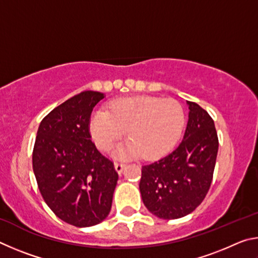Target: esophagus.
Masks as SVG:
<instances>
[{"label":"esophagus","instance_id":"1","mask_svg":"<svg viewBox=\"0 0 258 258\" xmlns=\"http://www.w3.org/2000/svg\"><path fill=\"white\" fill-rule=\"evenodd\" d=\"M125 164H123V163H119V161H116L115 163V169L117 171V173L118 174H120L121 172H123V169L125 168Z\"/></svg>","mask_w":258,"mask_h":258}]
</instances>
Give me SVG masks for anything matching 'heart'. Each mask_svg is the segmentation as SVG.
<instances>
[{
    "instance_id": "heart-1",
    "label": "heart",
    "mask_w": 258,
    "mask_h": 258,
    "mask_svg": "<svg viewBox=\"0 0 258 258\" xmlns=\"http://www.w3.org/2000/svg\"><path fill=\"white\" fill-rule=\"evenodd\" d=\"M185 124V113L174 99L157 97L123 98L108 110L95 111L90 120L93 141L101 150H109L124 137L130 141L119 148L120 157L155 158L175 146Z\"/></svg>"
}]
</instances>
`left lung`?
<instances>
[{
	"instance_id": "8db88e82",
	"label": "left lung",
	"mask_w": 258,
	"mask_h": 258,
	"mask_svg": "<svg viewBox=\"0 0 258 258\" xmlns=\"http://www.w3.org/2000/svg\"><path fill=\"white\" fill-rule=\"evenodd\" d=\"M189 120L180 145L164 158L142 166L143 204L157 217L175 220L195 211L211 187L218 138L209 113L186 101Z\"/></svg>"
}]
</instances>
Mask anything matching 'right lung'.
Returning a JSON list of instances; mask_svg holds the SVG:
<instances>
[{
	"instance_id": "add662e5",
	"label": "right lung",
	"mask_w": 258,
	"mask_h": 258,
	"mask_svg": "<svg viewBox=\"0 0 258 258\" xmlns=\"http://www.w3.org/2000/svg\"><path fill=\"white\" fill-rule=\"evenodd\" d=\"M103 93L84 91L43 118L33 150V171L47 206L77 228L102 222L118 180L113 163L91 141V113Z\"/></svg>"
}]
</instances>
